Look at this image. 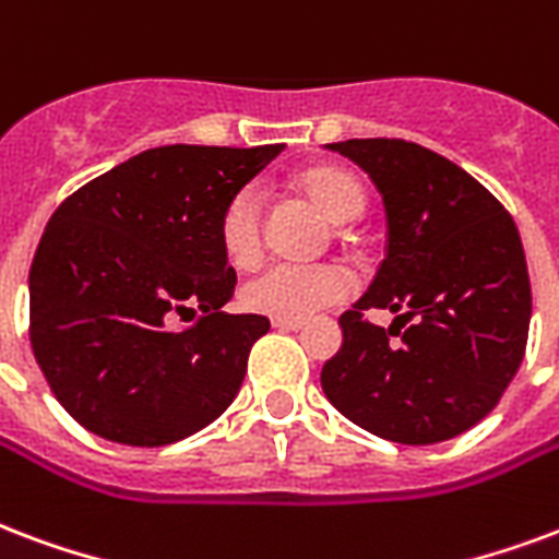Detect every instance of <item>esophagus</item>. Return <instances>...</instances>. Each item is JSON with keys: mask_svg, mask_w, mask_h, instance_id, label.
<instances>
[{"mask_svg": "<svg viewBox=\"0 0 559 559\" xmlns=\"http://www.w3.org/2000/svg\"><path fill=\"white\" fill-rule=\"evenodd\" d=\"M305 322L301 320H272V329H278V332H299Z\"/></svg>", "mask_w": 559, "mask_h": 559, "instance_id": "obj_1", "label": "esophagus"}]
</instances>
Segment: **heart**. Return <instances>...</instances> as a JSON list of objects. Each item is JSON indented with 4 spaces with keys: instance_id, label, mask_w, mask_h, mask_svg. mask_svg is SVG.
I'll return each mask as SVG.
<instances>
[{
    "instance_id": "1",
    "label": "heart",
    "mask_w": 559,
    "mask_h": 559,
    "mask_svg": "<svg viewBox=\"0 0 559 559\" xmlns=\"http://www.w3.org/2000/svg\"><path fill=\"white\" fill-rule=\"evenodd\" d=\"M301 192L320 206L334 225H353L367 210L364 186L346 171L322 168L301 177ZM218 237L234 266H251L263 246V198L254 186L239 189L222 213ZM353 293L349 272L332 263H269L242 284L239 301L251 313L272 320H308Z\"/></svg>"
}]
</instances>
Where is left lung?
I'll return each mask as SVG.
<instances>
[{
	"label": "left lung",
	"mask_w": 559,
	"mask_h": 559,
	"mask_svg": "<svg viewBox=\"0 0 559 559\" xmlns=\"http://www.w3.org/2000/svg\"><path fill=\"white\" fill-rule=\"evenodd\" d=\"M325 147L376 183L388 251L341 317L343 346L322 367V391L373 436L448 441L498 406L524 358L531 278L519 227L486 186L420 144L349 139ZM370 307L396 312L395 325L364 321Z\"/></svg>",
	"instance_id": "obj_1"
}]
</instances>
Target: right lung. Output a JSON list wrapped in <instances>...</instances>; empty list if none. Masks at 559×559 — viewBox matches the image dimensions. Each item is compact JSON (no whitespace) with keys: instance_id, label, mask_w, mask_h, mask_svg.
I'll return each instance as SVG.
<instances>
[{"instance_id":"1","label":"right lung","mask_w":559,"mask_h":559,"mask_svg":"<svg viewBox=\"0 0 559 559\" xmlns=\"http://www.w3.org/2000/svg\"><path fill=\"white\" fill-rule=\"evenodd\" d=\"M281 151L151 147L52 213L28 272V337L52 394L88 432L163 448L234 403L269 320L222 311L237 272L218 225ZM195 312L192 326L170 329Z\"/></svg>"}]
</instances>
